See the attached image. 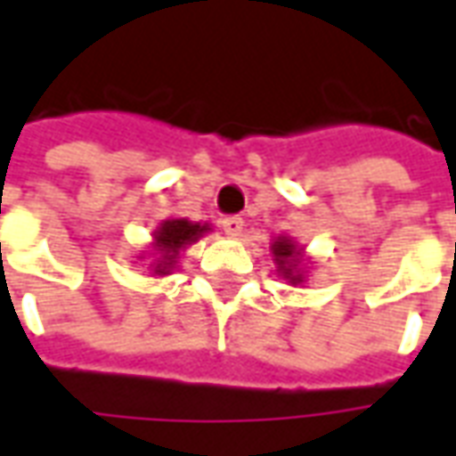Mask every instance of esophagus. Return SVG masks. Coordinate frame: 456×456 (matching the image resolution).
<instances>
[{"mask_svg": "<svg viewBox=\"0 0 456 456\" xmlns=\"http://www.w3.org/2000/svg\"><path fill=\"white\" fill-rule=\"evenodd\" d=\"M222 229H224V234H229V237H240L241 229H244V219L237 215H229V216H222Z\"/></svg>", "mask_w": 456, "mask_h": 456, "instance_id": "esophagus-1", "label": "esophagus"}]
</instances>
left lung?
Wrapping results in <instances>:
<instances>
[{"label": "left lung", "mask_w": 456, "mask_h": 456, "mask_svg": "<svg viewBox=\"0 0 456 456\" xmlns=\"http://www.w3.org/2000/svg\"><path fill=\"white\" fill-rule=\"evenodd\" d=\"M272 254H274V259H277V265H280V272L284 280H289L292 284H299L302 281V274L297 272L299 267V262H297V244L292 240H287V237H280V240L272 244Z\"/></svg>", "instance_id": "obj_1"}]
</instances>
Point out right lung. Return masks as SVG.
Here are the masks:
<instances>
[{
  "label": "right lung",
  "instance_id": "1",
  "mask_svg": "<svg viewBox=\"0 0 456 456\" xmlns=\"http://www.w3.org/2000/svg\"><path fill=\"white\" fill-rule=\"evenodd\" d=\"M207 232V224H194L187 219H167L162 227L154 232V249H157V262H154V274H169V269L176 265L179 249L197 241Z\"/></svg>",
  "mask_w": 456,
  "mask_h": 456
}]
</instances>
